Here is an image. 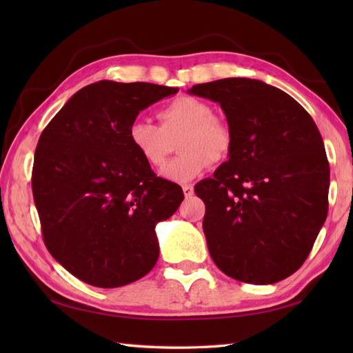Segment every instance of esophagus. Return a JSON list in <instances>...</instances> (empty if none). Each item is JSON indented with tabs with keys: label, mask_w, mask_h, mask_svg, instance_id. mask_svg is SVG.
I'll return each mask as SVG.
<instances>
[{
	"label": "esophagus",
	"mask_w": 353,
	"mask_h": 353,
	"mask_svg": "<svg viewBox=\"0 0 353 353\" xmlns=\"http://www.w3.org/2000/svg\"><path fill=\"white\" fill-rule=\"evenodd\" d=\"M182 190H183V194H185V197H186V199L192 197V194H194L192 185H183V186H182Z\"/></svg>",
	"instance_id": "esophagus-1"
}]
</instances>
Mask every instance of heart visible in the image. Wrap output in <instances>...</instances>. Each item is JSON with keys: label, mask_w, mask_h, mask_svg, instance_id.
I'll use <instances>...</instances> for the list:
<instances>
[{"label": "heart", "mask_w": 353, "mask_h": 353, "mask_svg": "<svg viewBox=\"0 0 353 353\" xmlns=\"http://www.w3.org/2000/svg\"><path fill=\"white\" fill-rule=\"evenodd\" d=\"M159 127L137 119L129 127V141L152 168H159L172 152V142L182 154L163 167L161 176L171 182H190L205 172L212 162L226 157L232 147V132L203 100L191 95L172 99L157 110Z\"/></svg>", "instance_id": "heart-1"}]
</instances>
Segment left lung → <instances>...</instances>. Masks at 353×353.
Wrapping results in <instances>:
<instances>
[{
	"instance_id": "8db88e82",
	"label": "left lung",
	"mask_w": 353,
	"mask_h": 353,
	"mask_svg": "<svg viewBox=\"0 0 353 353\" xmlns=\"http://www.w3.org/2000/svg\"><path fill=\"white\" fill-rule=\"evenodd\" d=\"M219 103L229 159L196 185L215 265L245 283L279 282L302 267L327 215L329 162L311 115L287 92L234 77L192 86Z\"/></svg>"
}]
</instances>
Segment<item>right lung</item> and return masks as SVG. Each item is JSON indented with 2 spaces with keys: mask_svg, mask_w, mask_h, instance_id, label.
Instances as JSON below:
<instances>
[{
  "mask_svg": "<svg viewBox=\"0 0 353 353\" xmlns=\"http://www.w3.org/2000/svg\"><path fill=\"white\" fill-rule=\"evenodd\" d=\"M179 88L101 80L81 88L45 127L32 190L43 243L77 279L117 288L159 258L154 228L183 200L134 152L129 127L141 110Z\"/></svg>",
  "mask_w": 353,
  "mask_h": 353,
  "instance_id": "1",
  "label": "right lung"
}]
</instances>
